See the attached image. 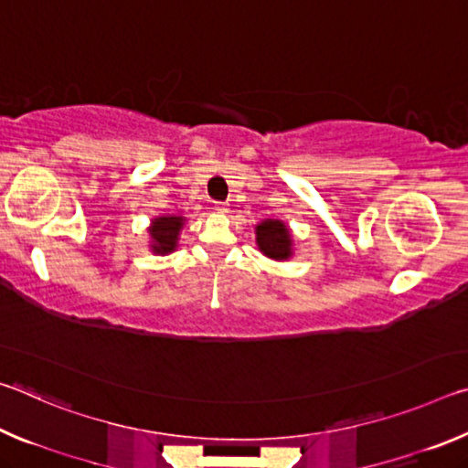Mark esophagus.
<instances>
[{"label": "esophagus", "instance_id": "esophagus-1", "mask_svg": "<svg viewBox=\"0 0 468 468\" xmlns=\"http://www.w3.org/2000/svg\"><path fill=\"white\" fill-rule=\"evenodd\" d=\"M215 210H217V212H223V215H225V212L229 210V206H227L225 202H217V204H215Z\"/></svg>", "mask_w": 468, "mask_h": 468}]
</instances>
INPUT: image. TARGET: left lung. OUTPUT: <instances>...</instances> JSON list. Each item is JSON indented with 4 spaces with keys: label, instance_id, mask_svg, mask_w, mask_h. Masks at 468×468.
I'll list each match as a JSON object with an SVG mask.
<instances>
[{
    "label": "left lung",
    "instance_id": "8db88e82",
    "mask_svg": "<svg viewBox=\"0 0 468 468\" xmlns=\"http://www.w3.org/2000/svg\"><path fill=\"white\" fill-rule=\"evenodd\" d=\"M256 243L264 256L272 260H289L292 256V239L282 220L266 218L256 225Z\"/></svg>",
    "mask_w": 468,
    "mask_h": 468
}]
</instances>
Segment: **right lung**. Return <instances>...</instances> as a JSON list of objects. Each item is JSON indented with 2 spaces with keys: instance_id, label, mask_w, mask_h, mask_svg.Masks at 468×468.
<instances>
[{
  "instance_id": "1",
  "label": "right lung",
  "mask_w": 468,
  "mask_h": 468,
  "mask_svg": "<svg viewBox=\"0 0 468 468\" xmlns=\"http://www.w3.org/2000/svg\"><path fill=\"white\" fill-rule=\"evenodd\" d=\"M186 218L184 217H176V215H167V217H156L153 218V225H150L148 233H150V248H153L154 253L158 256H165V253L176 251L177 241H179V231L184 229Z\"/></svg>"
}]
</instances>
